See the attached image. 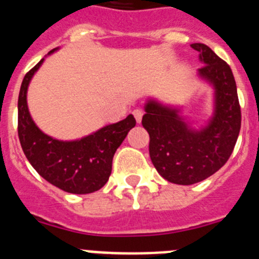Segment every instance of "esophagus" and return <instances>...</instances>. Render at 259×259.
<instances>
[{
	"label": "esophagus",
	"instance_id": "obj_1",
	"mask_svg": "<svg viewBox=\"0 0 259 259\" xmlns=\"http://www.w3.org/2000/svg\"><path fill=\"white\" fill-rule=\"evenodd\" d=\"M133 116L136 117L137 122H138V123H141V121H142L143 112L141 111V109H134V111H133Z\"/></svg>",
	"mask_w": 259,
	"mask_h": 259
}]
</instances>
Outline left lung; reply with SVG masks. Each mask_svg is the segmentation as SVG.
Masks as SVG:
<instances>
[{
    "label": "left lung",
    "mask_w": 259,
    "mask_h": 259,
    "mask_svg": "<svg viewBox=\"0 0 259 259\" xmlns=\"http://www.w3.org/2000/svg\"><path fill=\"white\" fill-rule=\"evenodd\" d=\"M203 66L198 74L215 90V109L210 122L193 130L179 109L150 100L142 125L150 134V157L160 176L173 184L192 185L223 167L232 154L241 127V108L232 70L206 44L195 42Z\"/></svg>",
    "instance_id": "8db88e82"
}]
</instances>
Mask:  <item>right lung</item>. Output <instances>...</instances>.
Instances as JSON below:
<instances>
[{
  "label": "right lung",
  "instance_id": "obj_1",
  "mask_svg": "<svg viewBox=\"0 0 259 259\" xmlns=\"http://www.w3.org/2000/svg\"><path fill=\"white\" fill-rule=\"evenodd\" d=\"M56 49L49 52L53 53ZM44 58L24 75L18 98V136L22 150L36 172L52 185L73 194L94 193L107 184L114 152L136 126L133 114L78 141L64 142L36 126L27 107V89Z\"/></svg>",
  "mask_w": 259,
  "mask_h": 259
}]
</instances>
